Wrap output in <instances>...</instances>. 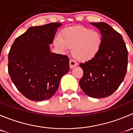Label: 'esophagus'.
Instances as JSON below:
<instances>
[{
  "label": "esophagus",
  "instance_id": "obj_1",
  "mask_svg": "<svg viewBox=\"0 0 133 133\" xmlns=\"http://www.w3.org/2000/svg\"><path fill=\"white\" fill-rule=\"evenodd\" d=\"M77 65H78L77 62H76L75 60H72V59H71V60H69V66H70L71 69L75 68V67H76Z\"/></svg>",
  "mask_w": 133,
  "mask_h": 133
}]
</instances>
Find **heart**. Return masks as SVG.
Instances as JSON below:
<instances>
[{"label":"heart","mask_w":133,"mask_h":133,"mask_svg":"<svg viewBox=\"0 0 133 133\" xmlns=\"http://www.w3.org/2000/svg\"><path fill=\"white\" fill-rule=\"evenodd\" d=\"M55 45L60 50L71 49L72 55L79 61L92 60L98 54L102 44L101 34L84 26L69 27L55 38Z\"/></svg>","instance_id":"1"}]
</instances>
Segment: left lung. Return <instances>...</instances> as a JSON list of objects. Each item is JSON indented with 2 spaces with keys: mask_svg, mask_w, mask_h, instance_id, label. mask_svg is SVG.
<instances>
[{
  "mask_svg": "<svg viewBox=\"0 0 133 133\" xmlns=\"http://www.w3.org/2000/svg\"><path fill=\"white\" fill-rule=\"evenodd\" d=\"M100 31L102 44L92 60L80 64L83 76L79 82L82 91L95 98H105L118 88L125 76L128 51L122 37L105 22H91Z\"/></svg>",
  "mask_w": 133,
  "mask_h": 133,
  "instance_id": "8db88e82",
  "label": "left lung"
}]
</instances>
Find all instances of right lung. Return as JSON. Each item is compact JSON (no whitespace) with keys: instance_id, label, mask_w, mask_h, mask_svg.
<instances>
[{"instance_id":"obj_1","label":"right lung","mask_w":133,"mask_h":133,"mask_svg":"<svg viewBox=\"0 0 133 133\" xmlns=\"http://www.w3.org/2000/svg\"><path fill=\"white\" fill-rule=\"evenodd\" d=\"M61 23L29 28L15 40L8 54V73L18 91L34 101L48 100L69 70L68 56L50 51Z\"/></svg>"}]
</instances>
